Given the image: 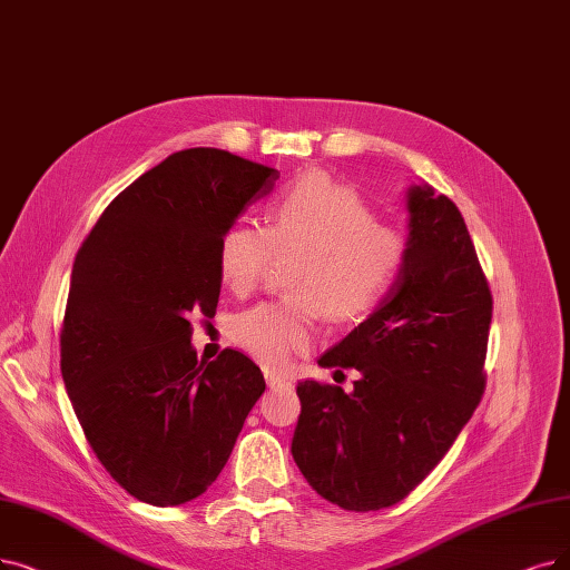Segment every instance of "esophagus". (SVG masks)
<instances>
[{
  "label": "esophagus",
  "mask_w": 570,
  "mask_h": 570,
  "mask_svg": "<svg viewBox=\"0 0 570 570\" xmlns=\"http://www.w3.org/2000/svg\"><path fill=\"white\" fill-rule=\"evenodd\" d=\"M264 379H266V383L271 385V389H276V385H292V379L287 374L276 372V370H266Z\"/></svg>",
  "instance_id": "obj_1"
}]
</instances>
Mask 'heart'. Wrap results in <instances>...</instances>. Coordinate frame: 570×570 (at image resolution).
<instances>
[{
  "label": "heart",
  "instance_id": "obj_1",
  "mask_svg": "<svg viewBox=\"0 0 570 570\" xmlns=\"http://www.w3.org/2000/svg\"><path fill=\"white\" fill-rule=\"evenodd\" d=\"M406 253V236L376 222L360 194L325 173L299 177L273 203L268 229L234 224L219 240V276L236 294L253 292L278 257H299L289 276L294 299L240 313L236 344L283 367L311 344L321 313L332 323L370 313L397 281Z\"/></svg>",
  "mask_w": 570,
  "mask_h": 570
}]
</instances>
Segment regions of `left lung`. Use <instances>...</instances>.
<instances>
[{
    "label": "left lung",
    "instance_id": "obj_1",
    "mask_svg": "<svg viewBox=\"0 0 570 570\" xmlns=\"http://www.w3.org/2000/svg\"><path fill=\"white\" fill-rule=\"evenodd\" d=\"M409 253L367 321L317 364L357 370L353 393L302 381L292 456L351 512L412 493L480 404L493 299L463 215L428 185L406 191Z\"/></svg>",
    "mask_w": 570,
    "mask_h": 570
}]
</instances>
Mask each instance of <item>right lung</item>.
<instances>
[{"mask_svg":"<svg viewBox=\"0 0 570 570\" xmlns=\"http://www.w3.org/2000/svg\"><path fill=\"white\" fill-rule=\"evenodd\" d=\"M278 177L213 147L175 151L109 203L75 257L62 381L98 461L142 503L206 493L266 389L240 351L198 360L189 317L215 315L219 240Z\"/></svg>","mask_w":570,"mask_h":570,"instance_id":"add662e5","label":"right lung"}]
</instances>
